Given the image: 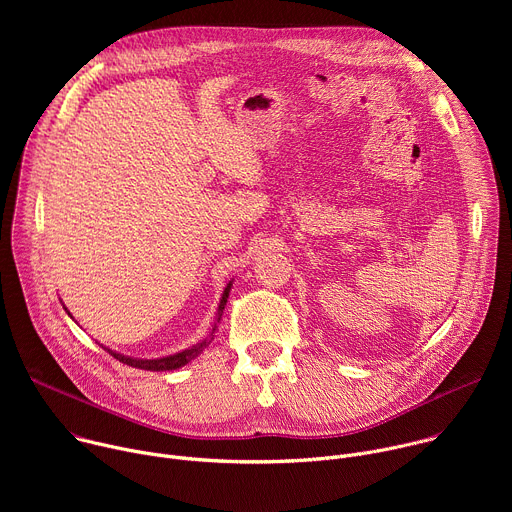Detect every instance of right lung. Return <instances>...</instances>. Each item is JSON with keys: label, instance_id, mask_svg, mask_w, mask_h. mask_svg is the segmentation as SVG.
<instances>
[{"label": "right lung", "instance_id": "add662e5", "mask_svg": "<svg viewBox=\"0 0 512 512\" xmlns=\"http://www.w3.org/2000/svg\"><path fill=\"white\" fill-rule=\"evenodd\" d=\"M231 285H233V281H229L227 287H225V291H223V298H221V304H218L216 318H214V326H212L210 334H208L202 342H198V344H194V346H190V348H186V350H180V352H176V354H168V356H162V358H133V356L115 352V350H111V348H105L103 344H101V346H103L113 358H117V360L123 362V364H129V367H133V369H141V371H176V369L184 367V364H188L190 360H194L198 354H202V350L208 348V344L214 340V334H216V330H218V322H221V318H223V312H225V306H227V300H229V294H231ZM64 310H66V308H64ZM66 312H68V310H66ZM68 316H70V312H68ZM70 318H72V316H70Z\"/></svg>", "mask_w": 512, "mask_h": 512}]
</instances>
